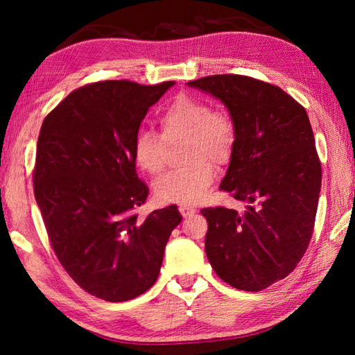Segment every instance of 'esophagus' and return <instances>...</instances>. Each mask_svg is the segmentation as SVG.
<instances>
[{
  "label": "esophagus",
  "mask_w": 355,
  "mask_h": 355,
  "mask_svg": "<svg viewBox=\"0 0 355 355\" xmlns=\"http://www.w3.org/2000/svg\"><path fill=\"white\" fill-rule=\"evenodd\" d=\"M178 209H180V213H182L183 218H189V216H194V213H196V209L191 207H180Z\"/></svg>",
  "instance_id": "34e87169"
}]
</instances>
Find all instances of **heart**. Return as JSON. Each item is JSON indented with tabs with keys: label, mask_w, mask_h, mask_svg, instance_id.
<instances>
[{
	"label": "heart",
	"mask_w": 355,
	"mask_h": 355,
	"mask_svg": "<svg viewBox=\"0 0 355 355\" xmlns=\"http://www.w3.org/2000/svg\"><path fill=\"white\" fill-rule=\"evenodd\" d=\"M159 136L139 131L135 137L136 164L150 175H159L167 166V146L182 141L180 161L183 167L155 183L159 200L196 205L203 200L214 180V166L224 167L235 155L238 128L232 112L222 106L209 107L205 98L178 94L158 116Z\"/></svg>",
	"instance_id": "obj_1"
}]
</instances>
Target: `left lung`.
I'll list each match as a JSON object with an SVG mask.
<instances>
[{"instance_id":"8db88e82","label":"left lung","mask_w":355,"mask_h":355,"mask_svg":"<svg viewBox=\"0 0 355 355\" xmlns=\"http://www.w3.org/2000/svg\"><path fill=\"white\" fill-rule=\"evenodd\" d=\"M188 84L220 98L235 117L238 142L219 189L248 203L244 213L200 209L207 257L225 284L261 291L294 271L313 235L321 161L307 111L252 76L209 75Z\"/></svg>"}]
</instances>
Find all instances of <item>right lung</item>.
Wrapping results in <instances>:
<instances>
[{
    "label": "right lung",
    "instance_id": "right-lung-1",
    "mask_svg": "<svg viewBox=\"0 0 355 355\" xmlns=\"http://www.w3.org/2000/svg\"><path fill=\"white\" fill-rule=\"evenodd\" d=\"M173 84L89 83L42 123L33 183L48 239L75 284L107 302L135 299L155 284L182 222L177 205L141 218L148 188L133 156L142 119Z\"/></svg>",
    "mask_w": 355,
    "mask_h": 355
}]
</instances>
